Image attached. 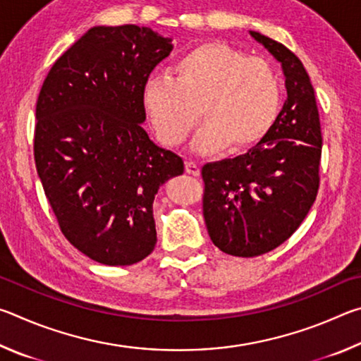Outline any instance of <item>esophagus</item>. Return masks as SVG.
<instances>
[{"mask_svg": "<svg viewBox=\"0 0 361 361\" xmlns=\"http://www.w3.org/2000/svg\"><path fill=\"white\" fill-rule=\"evenodd\" d=\"M186 172L192 176L200 175V167L195 162H186Z\"/></svg>", "mask_w": 361, "mask_h": 361, "instance_id": "esophagus-1", "label": "esophagus"}]
</instances>
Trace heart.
<instances>
[{
	"label": "heart",
	"instance_id": "obj_1",
	"mask_svg": "<svg viewBox=\"0 0 361 361\" xmlns=\"http://www.w3.org/2000/svg\"><path fill=\"white\" fill-rule=\"evenodd\" d=\"M172 76H151L142 89V106L164 145L176 146L199 121L194 151L210 154L253 148L276 122L282 81L271 62L247 57L223 41H205L175 60Z\"/></svg>",
	"mask_w": 361,
	"mask_h": 361
}]
</instances>
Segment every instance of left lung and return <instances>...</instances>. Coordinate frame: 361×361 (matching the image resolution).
Instances as JSON below:
<instances>
[{"label":"left lung","mask_w":361,"mask_h":361,"mask_svg":"<svg viewBox=\"0 0 361 361\" xmlns=\"http://www.w3.org/2000/svg\"><path fill=\"white\" fill-rule=\"evenodd\" d=\"M250 35L282 63L288 99L258 145L202 167L210 239L242 258L271 252L299 228L319 192L322 157L319 109L302 62L280 42Z\"/></svg>","instance_id":"8db88e82"}]
</instances>
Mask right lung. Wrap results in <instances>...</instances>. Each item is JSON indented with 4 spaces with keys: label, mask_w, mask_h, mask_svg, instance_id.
Instances as JSON below:
<instances>
[{
    "label": "right lung",
    "mask_w": 361,
    "mask_h": 361,
    "mask_svg": "<svg viewBox=\"0 0 361 361\" xmlns=\"http://www.w3.org/2000/svg\"><path fill=\"white\" fill-rule=\"evenodd\" d=\"M172 49L148 27H94L42 82L36 170L60 231L102 264L130 266L154 250V195L185 170L142 127L143 84Z\"/></svg>",
    "instance_id": "obj_1"
}]
</instances>
